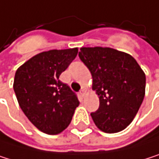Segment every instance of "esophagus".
I'll return each instance as SVG.
<instances>
[{
	"mask_svg": "<svg viewBox=\"0 0 159 159\" xmlns=\"http://www.w3.org/2000/svg\"><path fill=\"white\" fill-rule=\"evenodd\" d=\"M80 95L82 96V98H85V97H86V95H87V91H86V89H83L80 91Z\"/></svg>",
	"mask_w": 159,
	"mask_h": 159,
	"instance_id": "obj_1",
	"label": "esophagus"
}]
</instances>
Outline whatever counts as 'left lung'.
I'll return each instance as SVG.
<instances>
[{"instance_id":"8db88e82","label":"left lung","mask_w":159,"mask_h":159,"mask_svg":"<svg viewBox=\"0 0 159 159\" xmlns=\"http://www.w3.org/2000/svg\"><path fill=\"white\" fill-rule=\"evenodd\" d=\"M79 57L92 76L100 99L91 117L99 129L116 133L134 119L145 95V73L135 58L111 47H81Z\"/></svg>"}]
</instances>
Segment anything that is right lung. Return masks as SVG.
Instances as JSON below:
<instances>
[{
    "mask_svg": "<svg viewBox=\"0 0 159 159\" xmlns=\"http://www.w3.org/2000/svg\"><path fill=\"white\" fill-rule=\"evenodd\" d=\"M78 48L41 52L16 71L14 90L29 120L42 132L56 135L70 125L79 101L59 75L75 58Z\"/></svg>",
    "mask_w": 159,
    "mask_h": 159,
    "instance_id": "add662e5",
    "label": "right lung"
}]
</instances>
